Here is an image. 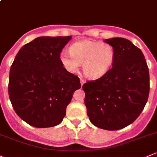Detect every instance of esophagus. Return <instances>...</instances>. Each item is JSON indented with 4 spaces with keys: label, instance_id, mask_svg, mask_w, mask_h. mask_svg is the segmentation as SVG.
I'll return each mask as SVG.
<instances>
[{
    "label": "esophagus",
    "instance_id": "obj_1",
    "mask_svg": "<svg viewBox=\"0 0 157 157\" xmlns=\"http://www.w3.org/2000/svg\"><path fill=\"white\" fill-rule=\"evenodd\" d=\"M84 83H85V80L83 79H80V84H81V86H83Z\"/></svg>",
    "mask_w": 157,
    "mask_h": 157
}]
</instances>
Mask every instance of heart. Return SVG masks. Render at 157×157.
<instances>
[{
  "label": "heart",
  "instance_id": "1",
  "mask_svg": "<svg viewBox=\"0 0 157 157\" xmlns=\"http://www.w3.org/2000/svg\"><path fill=\"white\" fill-rule=\"evenodd\" d=\"M70 52L62 51L60 60L68 71L75 73L83 63V73L89 78H98L108 71L115 59L110 44L98 41H79L70 47Z\"/></svg>",
  "mask_w": 157,
  "mask_h": 157
}]
</instances>
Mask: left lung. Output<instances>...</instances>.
Listing matches in <instances>:
<instances>
[{"label": "left lung", "instance_id": "left-lung-1", "mask_svg": "<svg viewBox=\"0 0 157 157\" xmlns=\"http://www.w3.org/2000/svg\"><path fill=\"white\" fill-rule=\"evenodd\" d=\"M105 42L115 51L111 68L82 88L90 122L114 131L132 123L144 109L149 96V70L141 50L130 40L114 37Z\"/></svg>", "mask_w": 157, "mask_h": 157}]
</instances>
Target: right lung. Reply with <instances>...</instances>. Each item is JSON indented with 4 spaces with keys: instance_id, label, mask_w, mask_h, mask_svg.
Listing matches in <instances>:
<instances>
[{
    "instance_id": "obj_1",
    "label": "right lung",
    "mask_w": 157,
    "mask_h": 157,
    "mask_svg": "<svg viewBox=\"0 0 157 157\" xmlns=\"http://www.w3.org/2000/svg\"><path fill=\"white\" fill-rule=\"evenodd\" d=\"M67 37H39L19 49L10 70L8 92L15 112L37 128L62 123L80 78L63 67Z\"/></svg>"
}]
</instances>
